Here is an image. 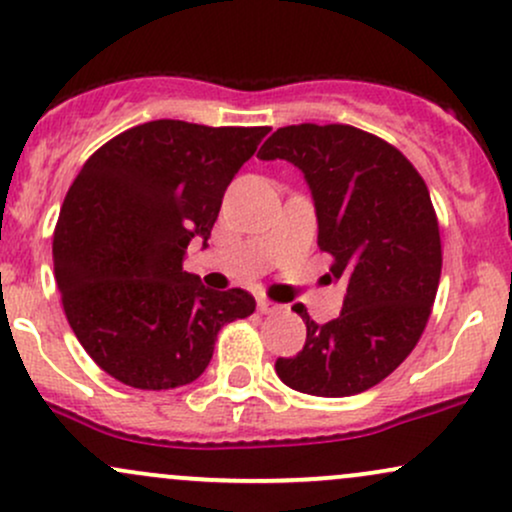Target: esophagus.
Instances as JSON below:
<instances>
[{
	"label": "esophagus",
	"mask_w": 512,
	"mask_h": 512,
	"mask_svg": "<svg viewBox=\"0 0 512 512\" xmlns=\"http://www.w3.org/2000/svg\"><path fill=\"white\" fill-rule=\"evenodd\" d=\"M257 310H260L262 315H272V313H279L281 305L267 301V298H260V301H257Z\"/></svg>",
	"instance_id": "34e87169"
}]
</instances>
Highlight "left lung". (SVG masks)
<instances>
[{
  "label": "left lung",
  "mask_w": 512,
  "mask_h": 512,
  "mask_svg": "<svg viewBox=\"0 0 512 512\" xmlns=\"http://www.w3.org/2000/svg\"><path fill=\"white\" fill-rule=\"evenodd\" d=\"M257 158L305 175L317 245L346 286L342 313L325 325L293 305L308 334L303 351L276 358V375L315 397L366 392L411 354L436 301L443 252L426 182L402 151L351 125L279 127Z\"/></svg>",
  "instance_id": "obj_1"
}]
</instances>
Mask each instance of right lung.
<instances>
[{
	"label": "right lung",
	"instance_id": "add662e5",
	"mask_svg": "<svg viewBox=\"0 0 512 512\" xmlns=\"http://www.w3.org/2000/svg\"><path fill=\"white\" fill-rule=\"evenodd\" d=\"M269 127L154 120L117 134L81 168L52 240L64 315L86 354L137 390L197 380L223 325L255 313L243 289L211 291L182 269Z\"/></svg>",
	"mask_w": 512,
	"mask_h": 512
}]
</instances>
